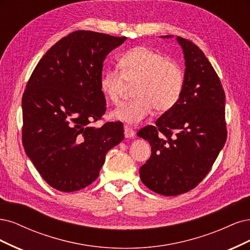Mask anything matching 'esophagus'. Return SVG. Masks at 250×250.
Listing matches in <instances>:
<instances>
[{
    "label": "esophagus",
    "instance_id": "34e87169",
    "mask_svg": "<svg viewBox=\"0 0 250 250\" xmlns=\"http://www.w3.org/2000/svg\"><path fill=\"white\" fill-rule=\"evenodd\" d=\"M124 130H125V138H133V137L135 136V131L133 130V128H132L130 125H125Z\"/></svg>",
    "mask_w": 250,
    "mask_h": 250
}]
</instances>
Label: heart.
Wrapping results in <instances>:
<instances>
[{"instance_id":"1","label":"heart","mask_w":250,"mask_h":250,"mask_svg":"<svg viewBox=\"0 0 250 250\" xmlns=\"http://www.w3.org/2000/svg\"><path fill=\"white\" fill-rule=\"evenodd\" d=\"M119 67L104 70L100 86L104 98L117 104L127 85H135V99L112 112V116L128 124H138L152 110L165 113L180 101L185 74L180 64L147 46H136L119 57Z\"/></svg>"}]
</instances>
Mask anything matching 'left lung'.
<instances>
[{"label":"left lung","instance_id":"obj_1","mask_svg":"<svg viewBox=\"0 0 250 250\" xmlns=\"http://www.w3.org/2000/svg\"><path fill=\"white\" fill-rule=\"evenodd\" d=\"M176 39L186 65L181 99L156 125L137 133L151 146L150 158L140 167V179L166 196L195 188L211 170L228 137L225 93L218 75L195 43Z\"/></svg>","mask_w":250,"mask_h":250}]
</instances>
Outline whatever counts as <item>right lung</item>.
<instances>
[{"mask_svg":"<svg viewBox=\"0 0 250 250\" xmlns=\"http://www.w3.org/2000/svg\"><path fill=\"white\" fill-rule=\"evenodd\" d=\"M126 37L80 30L39 60L22 94L21 140L42 178L62 192L93 183L106 154L124 139L120 122L92 125L106 112L100 86L106 56Z\"/></svg>","mask_w":250,"mask_h":250,"instance_id":"1","label":"right lung"}]
</instances>
